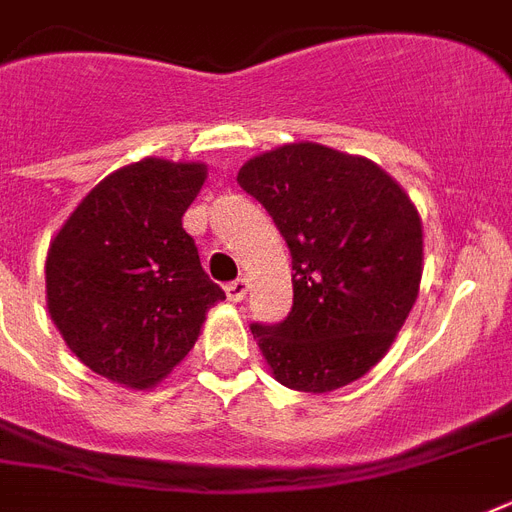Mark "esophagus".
I'll use <instances>...</instances> for the list:
<instances>
[{
	"label": "esophagus",
	"mask_w": 512,
	"mask_h": 512,
	"mask_svg": "<svg viewBox=\"0 0 512 512\" xmlns=\"http://www.w3.org/2000/svg\"><path fill=\"white\" fill-rule=\"evenodd\" d=\"M247 289H249L247 281L236 279V281H231L228 287H225V297H228L231 303H241V300L247 297Z\"/></svg>",
	"instance_id": "1"
}]
</instances>
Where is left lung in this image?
<instances>
[{"mask_svg":"<svg viewBox=\"0 0 512 512\" xmlns=\"http://www.w3.org/2000/svg\"><path fill=\"white\" fill-rule=\"evenodd\" d=\"M292 252V313L252 324L281 385L329 393L364 377L404 327L422 281V220L409 193L364 156L287 143L236 175Z\"/></svg>","mask_w":512,"mask_h":512,"instance_id":"obj_1","label":"left lung"}]
</instances>
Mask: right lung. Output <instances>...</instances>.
Listing matches in <instances>:
<instances>
[{"instance_id":"obj_1","label":"right lung","mask_w":512,"mask_h":512,"mask_svg":"<svg viewBox=\"0 0 512 512\" xmlns=\"http://www.w3.org/2000/svg\"><path fill=\"white\" fill-rule=\"evenodd\" d=\"M204 162L148 156L84 196L47 249V311L79 361L132 390L159 385L225 300L183 231Z\"/></svg>"}]
</instances>
